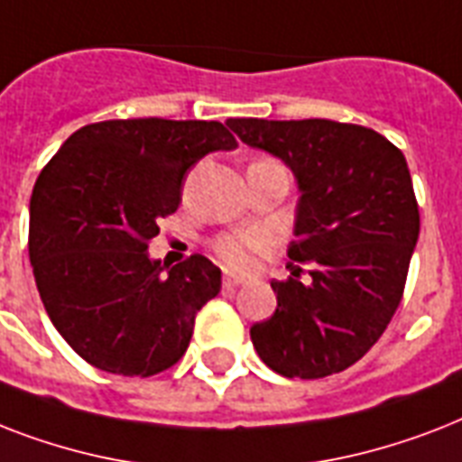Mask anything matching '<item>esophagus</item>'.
Instances as JSON below:
<instances>
[{
	"mask_svg": "<svg viewBox=\"0 0 462 462\" xmlns=\"http://www.w3.org/2000/svg\"><path fill=\"white\" fill-rule=\"evenodd\" d=\"M223 285H225V288H227V290H230V288H239V285H245V278H242V275L225 273Z\"/></svg>",
	"mask_w": 462,
	"mask_h": 462,
	"instance_id": "esophagus-1",
	"label": "esophagus"
}]
</instances>
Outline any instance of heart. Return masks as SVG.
Returning a JSON list of instances; mask_svg holds the SVG:
<instances>
[{
	"instance_id": "b5f03b06",
	"label": "heart",
	"mask_w": 462,
	"mask_h": 462,
	"mask_svg": "<svg viewBox=\"0 0 462 462\" xmlns=\"http://www.w3.org/2000/svg\"><path fill=\"white\" fill-rule=\"evenodd\" d=\"M271 245V235L266 230H245L235 235H223L213 242V252L225 266L235 271H246L252 268L254 256L261 254Z\"/></svg>"
}]
</instances>
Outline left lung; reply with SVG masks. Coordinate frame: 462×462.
I'll return each mask as SVG.
<instances>
[{
	"mask_svg": "<svg viewBox=\"0 0 462 462\" xmlns=\"http://www.w3.org/2000/svg\"><path fill=\"white\" fill-rule=\"evenodd\" d=\"M246 146L281 158L300 187L288 281L252 326L263 365L288 379H323L369 352L408 281L420 208L408 162L374 129L330 119H227ZM311 283L299 281L301 266Z\"/></svg>",
	"mask_w": 462,
	"mask_h": 462,
	"instance_id": "1",
	"label": "left lung"
}]
</instances>
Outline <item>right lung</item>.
Returning a JSON list of instances; mask_svg holds the SVG:
<instances>
[{"label":"right lung","mask_w":462,"mask_h":462,"mask_svg":"<svg viewBox=\"0 0 462 462\" xmlns=\"http://www.w3.org/2000/svg\"><path fill=\"white\" fill-rule=\"evenodd\" d=\"M232 148L220 122L107 119L71 134L42 167L31 196L32 275L54 328L88 365L143 379L187 352L220 268L194 254L165 273L148 242L180 208L191 165Z\"/></svg>","instance_id":"obj_1"}]
</instances>
